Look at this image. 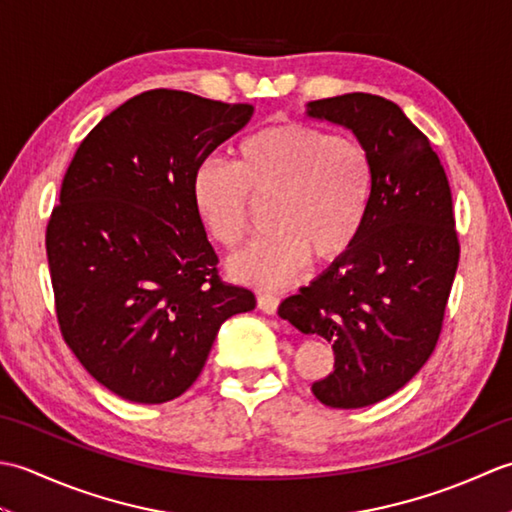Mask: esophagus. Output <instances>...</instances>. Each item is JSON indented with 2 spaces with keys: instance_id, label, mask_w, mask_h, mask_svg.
Listing matches in <instances>:
<instances>
[{
  "instance_id": "1",
  "label": "esophagus",
  "mask_w": 512,
  "mask_h": 512,
  "mask_svg": "<svg viewBox=\"0 0 512 512\" xmlns=\"http://www.w3.org/2000/svg\"><path fill=\"white\" fill-rule=\"evenodd\" d=\"M279 303H281V299L277 295H273V292H259L257 295V306L266 314H275Z\"/></svg>"
}]
</instances>
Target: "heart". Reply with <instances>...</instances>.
<instances>
[{
	"label": "heart",
	"instance_id": "obj_1",
	"mask_svg": "<svg viewBox=\"0 0 512 512\" xmlns=\"http://www.w3.org/2000/svg\"><path fill=\"white\" fill-rule=\"evenodd\" d=\"M372 160L361 143L308 123H273L246 136L235 167L204 160L193 171L191 202L213 242L233 250L270 202L273 233L235 255L228 270L257 288H281L310 262H332L361 235L372 202Z\"/></svg>",
	"mask_w": 512,
	"mask_h": 512
}]
</instances>
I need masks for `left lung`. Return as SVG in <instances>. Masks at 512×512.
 <instances>
[{
    "label": "left lung",
    "instance_id": "1",
    "mask_svg": "<svg viewBox=\"0 0 512 512\" xmlns=\"http://www.w3.org/2000/svg\"><path fill=\"white\" fill-rule=\"evenodd\" d=\"M306 114L350 129L372 160L374 189L354 246L279 317L332 343L334 369L312 394L358 409L407 385L436 350L460 262L453 200L429 138L396 103L352 92L312 101Z\"/></svg>",
    "mask_w": 512,
    "mask_h": 512
}]
</instances>
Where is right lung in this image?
<instances>
[{
    "label": "right lung",
    "instance_id": "1",
    "mask_svg": "<svg viewBox=\"0 0 512 512\" xmlns=\"http://www.w3.org/2000/svg\"><path fill=\"white\" fill-rule=\"evenodd\" d=\"M253 105L149 90L76 149L46 228L57 321L81 365L116 396L160 405L200 376L220 325L255 295L217 275L191 202L195 167Z\"/></svg>",
    "mask_w": 512,
    "mask_h": 512
}]
</instances>
